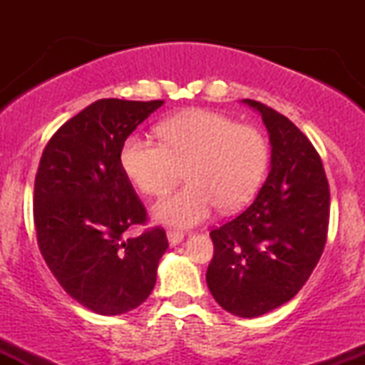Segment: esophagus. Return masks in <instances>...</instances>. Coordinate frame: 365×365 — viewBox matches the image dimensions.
Instances as JSON below:
<instances>
[{"label":"esophagus","instance_id":"obj_1","mask_svg":"<svg viewBox=\"0 0 365 365\" xmlns=\"http://www.w3.org/2000/svg\"><path fill=\"white\" fill-rule=\"evenodd\" d=\"M166 235H168V240H170L171 245H177L183 240L185 233L180 232V230H168V233H166Z\"/></svg>","mask_w":365,"mask_h":365}]
</instances>
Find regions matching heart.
Wrapping results in <instances>:
<instances>
[{"instance_id": "1", "label": "heart", "mask_w": 365, "mask_h": 365, "mask_svg": "<svg viewBox=\"0 0 365 365\" xmlns=\"http://www.w3.org/2000/svg\"><path fill=\"white\" fill-rule=\"evenodd\" d=\"M161 142L133 133L121 148L125 175L150 197L166 195L185 170L187 185L154 206L161 223L192 226L217 206L244 207L269 166V142L257 127L217 111L187 110L158 128Z\"/></svg>"}]
</instances>
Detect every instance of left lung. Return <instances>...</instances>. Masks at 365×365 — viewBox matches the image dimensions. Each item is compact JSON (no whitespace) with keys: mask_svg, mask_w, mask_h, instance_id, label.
<instances>
[{"mask_svg":"<svg viewBox=\"0 0 365 365\" xmlns=\"http://www.w3.org/2000/svg\"><path fill=\"white\" fill-rule=\"evenodd\" d=\"M261 113L271 140V171L244 212L211 230L215 254L206 282L216 302L257 317L292 300L319 262L328 238L329 185L312 142L282 113Z\"/></svg>","mask_w":365,"mask_h":365,"instance_id":"1","label":"left lung"}]
</instances>
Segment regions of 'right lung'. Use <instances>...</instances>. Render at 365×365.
<instances>
[{
  "instance_id": "obj_1",
  "label": "right lung",
  "mask_w": 365,
  "mask_h": 365,
  "mask_svg": "<svg viewBox=\"0 0 365 365\" xmlns=\"http://www.w3.org/2000/svg\"><path fill=\"white\" fill-rule=\"evenodd\" d=\"M165 101L99 99L63 123L41 156L34 182L37 245L61 288L92 312L139 307L168 249L161 226L128 238L148 211L120 163L130 133Z\"/></svg>"
}]
</instances>
